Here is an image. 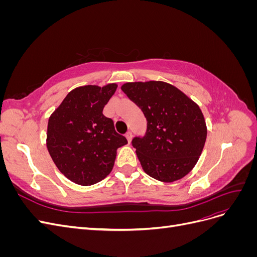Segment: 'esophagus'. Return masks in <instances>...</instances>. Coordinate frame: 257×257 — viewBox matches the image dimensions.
<instances>
[{"instance_id":"esophagus-1","label":"esophagus","mask_w":257,"mask_h":257,"mask_svg":"<svg viewBox=\"0 0 257 257\" xmlns=\"http://www.w3.org/2000/svg\"><path fill=\"white\" fill-rule=\"evenodd\" d=\"M125 137L127 139V142L131 143V141H132V132H127V133L125 134Z\"/></svg>"}]
</instances>
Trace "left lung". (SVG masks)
<instances>
[{"label":"left lung","mask_w":257,"mask_h":257,"mask_svg":"<svg viewBox=\"0 0 257 257\" xmlns=\"http://www.w3.org/2000/svg\"><path fill=\"white\" fill-rule=\"evenodd\" d=\"M121 90L147 119L145 135L132 141L145 173L163 182L188 175L207 138L206 122L197 104L163 81L127 82Z\"/></svg>","instance_id":"1"}]
</instances>
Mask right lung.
<instances>
[{"instance_id":"obj_1","label":"right lung","mask_w":257,"mask_h":257,"mask_svg":"<svg viewBox=\"0 0 257 257\" xmlns=\"http://www.w3.org/2000/svg\"><path fill=\"white\" fill-rule=\"evenodd\" d=\"M116 87L110 83L76 88L50 115L49 154L60 172L77 184L102 181L112 170L116 149L127 144L115 132L113 121L103 114Z\"/></svg>"}]
</instances>
